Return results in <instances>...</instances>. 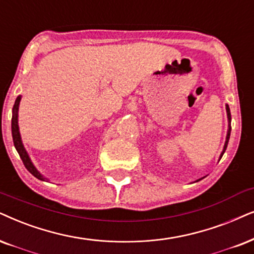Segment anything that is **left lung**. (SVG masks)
<instances>
[{
  "label": "left lung",
  "mask_w": 254,
  "mask_h": 254,
  "mask_svg": "<svg viewBox=\"0 0 254 254\" xmlns=\"http://www.w3.org/2000/svg\"><path fill=\"white\" fill-rule=\"evenodd\" d=\"M226 114H227V121H229V129H227L226 140H225V144H224V149H223V151H221V153H220V156H219V160H220L221 157H223L224 152H225V150H226V147H227V144H229L230 134H231V112H230V108H229V105H227V104H226ZM199 181H200V179H198L197 182H199Z\"/></svg>",
  "instance_id": "1"
}]
</instances>
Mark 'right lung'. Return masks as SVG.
Instances as JSON below:
<instances>
[{
	"label": "right lung",
	"mask_w": 254,
	"mask_h": 254,
	"mask_svg": "<svg viewBox=\"0 0 254 254\" xmlns=\"http://www.w3.org/2000/svg\"><path fill=\"white\" fill-rule=\"evenodd\" d=\"M21 98H22L21 95L17 96V98H16V101H15L14 108H12L11 134H12V140H14V145L16 147V150H17L18 155H20V157H21L22 162H23L25 169H27L28 171L34 176V177H36L37 179H40V181L48 182V181H49V179L46 178V177H43V176L41 175V172L38 171L36 168H35V165L33 164V162H31L30 157H29V155H28L27 150H25L23 143H22V138H21V133H20V127H18V108H20Z\"/></svg>",
	"instance_id": "right-lung-1"
}]
</instances>
